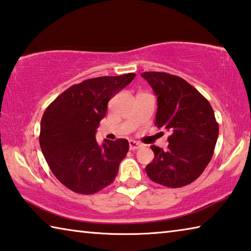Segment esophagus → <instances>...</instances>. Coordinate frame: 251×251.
<instances>
[{
  "label": "esophagus",
  "mask_w": 251,
  "mask_h": 251,
  "mask_svg": "<svg viewBox=\"0 0 251 251\" xmlns=\"http://www.w3.org/2000/svg\"><path fill=\"white\" fill-rule=\"evenodd\" d=\"M143 145L139 142H136L134 139H130L129 141V150L130 151H136L138 150V148H141Z\"/></svg>",
  "instance_id": "1"
}]
</instances>
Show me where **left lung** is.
Masks as SVG:
<instances>
[{"mask_svg": "<svg viewBox=\"0 0 251 251\" xmlns=\"http://www.w3.org/2000/svg\"><path fill=\"white\" fill-rule=\"evenodd\" d=\"M157 96L155 125L171 131L166 151L151 146L155 157L146 166L152 181L171 188L189 185L205 171L214 154L219 127L205 97L179 76L164 72L141 74Z\"/></svg>", "mask_w": 251, "mask_h": 251, "instance_id": "1", "label": "left lung"}]
</instances>
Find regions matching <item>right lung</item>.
Segmentation results:
<instances>
[{
  "mask_svg": "<svg viewBox=\"0 0 251 251\" xmlns=\"http://www.w3.org/2000/svg\"><path fill=\"white\" fill-rule=\"evenodd\" d=\"M135 76L128 73L83 80L67 88L45 109L41 121V150L54 176L69 189L91 195L115 179L128 151V141L105 139L100 146L95 134L109 100Z\"/></svg>",
  "mask_w": 251,
  "mask_h": 251,
  "instance_id": "right-lung-1",
  "label": "right lung"
}]
</instances>
